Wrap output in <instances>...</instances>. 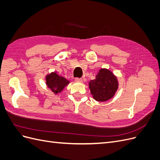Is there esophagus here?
<instances>
[{"label": "esophagus", "mask_w": 160, "mask_h": 160, "mask_svg": "<svg viewBox=\"0 0 160 160\" xmlns=\"http://www.w3.org/2000/svg\"><path fill=\"white\" fill-rule=\"evenodd\" d=\"M75 81L76 82H78V83H81V82L83 81V79H81V78H78V77H77V78L75 79Z\"/></svg>", "instance_id": "obj_1"}]
</instances>
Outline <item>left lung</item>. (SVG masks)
<instances>
[{
	"label": "left lung",
	"instance_id": "left-lung-1",
	"mask_svg": "<svg viewBox=\"0 0 160 160\" xmlns=\"http://www.w3.org/2000/svg\"><path fill=\"white\" fill-rule=\"evenodd\" d=\"M89 89L93 98L98 101H106L114 96L118 89V81L110 71L101 69L94 80L89 83Z\"/></svg>",
	"mask_w": 160,
	"mask_h": 160
}]
</instances>
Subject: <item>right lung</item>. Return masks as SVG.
Segmentation results:
<instances>
[{
  "mask_svg": "<svg viewBox=\"0 0 160 160\" xmlns=\"http://www.w3.org/2000/svg\"><path fill=\"white\" fill-rule=\"evenodd\" d=\"M69 83V81L68 80L58 75L55 72H51L46 76V84L55 94L61 93L65 87Z\"/></svg>",
  "mask_w": 160,
  "mask_h": 160,
  "instance_id": "add662e5",
  "label": "right lung"
}]
</instances>
